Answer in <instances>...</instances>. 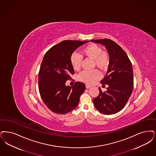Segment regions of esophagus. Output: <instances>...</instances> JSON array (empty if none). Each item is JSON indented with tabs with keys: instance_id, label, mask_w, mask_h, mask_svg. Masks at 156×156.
I'll return each instance as SVG.
<instances>
[{
	"instance_id": "34e87169",
	"label": "esophagus",
	"mask_w": 156,
	"mask_h": 156,
	"mask_svg": "<svg viewBox=\"0 0 156 156\" xmlns=\"http://www.w3.org/2000/svg\"><path fill=\"white\" fill-rule=\"evenodd\" d=\"M91 87V86L90 85H87V84H86V88H90V87Z\"/></svg>"
}]
</instances>
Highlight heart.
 I'll return each instance as SVG.
<instances>
[{
    "mask_svg": "<svg viewBox=\"0 0 156 156\" xmlns=\"http://www.w3.org/2000/svg\"><path fill=\"white\" fill-rule=\"evenodd\" d=\"M83 53L85 56L94 60L97 67L101 69L107 68L109 64V58L107 55L103 53L102 49L96 44H90L85 47L82 50ZM82 56L81 54L74 52L70 57L71 64L75 70L81 68L82 61ZM101 77L100 72L97 69L92 71H83L78 76L81 81L89 84H93Z\"/></svg>",
    "mask_w": 156,
    "mask_h": 156,
    "instance_id": "obj_1",
    "label": "heart"
}]
</instances>
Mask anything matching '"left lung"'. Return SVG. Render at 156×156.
Masks as SVG:
<instances>
[{
    "label": "left lung",
    "mask_w": 156,
    "mask_h": 156,
    "mask_svg": "<svg viewBox=\"0 0 156 156\" xmlns=\"http://www.w3.org/2000/svg\"><path fill=\"white\" fill-rule=\"evenodd\" d=\"M106 47L109 55L108 70L101 83L108 85L107 90L94 99V106L100 112L110 115L121 110L133 88V74L131 61L124 50L111 39L92 40Z\"/></svg>",
    "instance_id": "8db88e82"
}]
</instances>
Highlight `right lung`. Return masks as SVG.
<instances>
[{
    "mask_svg": "<svg viewBox=\"0 0 156 156\" xmlns=\"http://www.w3.org/2000/svg\"><path fill=\"white\" fill-rule=\"evenodd\" d=\"M89 41H64L51 48L44 55L41 64L38 85L42 99L51 112L65 114L75 108L85 85L76 82L73 87L66 82L74 70L70 57L74 50Z\"/></svg>",
    "mask_w": 156,
    "mask_h": 156,
    "instance_id": "right-lung-1",
    "label": "right lung"
}]
</instances>
